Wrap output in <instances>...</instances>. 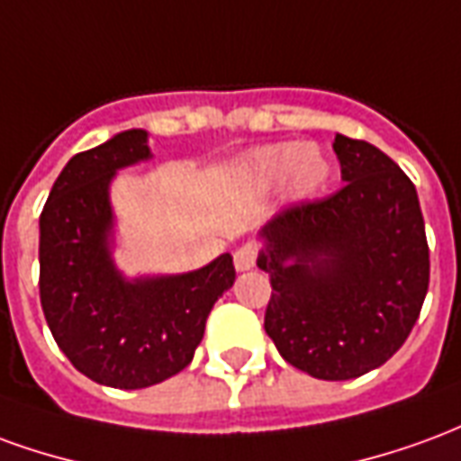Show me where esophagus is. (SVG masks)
I'll return each instance as SVG.
<instances>
[{
    "label": "esophagus",
    "mask_w": 461,
    "mask_h": 461,
    "mask_svg": "<svg viewBox=\"0 0 461 461\" xmlns=\"http://www.w3.org/2000/svg\"><path fill=\"white\" fill-rule=\"evenodd\" d=\"M257 254H259V247L254 241L241 244L240 249L234 251V267H237V271H249L257 264Z\"/></svg>",
    "instance_id": "1"
}]
</instances>
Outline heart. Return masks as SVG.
<instances>
[{"label": "heart", "instance_id": "1", "mask_svg": "<svg viewBox=\"0 0 461 461\" xmlns=\"http://www.w3.org/2000/svg\"><path fill=\"white\" fill-rule=\"evenodd\" d=\"M289 172V190L294 197H309L329 180L330 165L319 148H303L299 142H276L254 152L249 177L257 185H271Z\"/></svg>", "mask_w": 461, "mask_h": 461}]
</instances>
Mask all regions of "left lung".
<instances>
[{"label": "left lung", "mask_w": 461, "mask_h": 461, "mask_svg": "<svg viewBox=\"0 0 461 461\" xmlns=\"http://www.w3.org/2000/svg\"><path fill=\"white\" fill-rule=\"evenodd\" d=\"M346 185L296 202L261 230L271 299L264 329L281 357L319 380H350L395 356L429 286L412 180L366 140L336 135Z\"/></svg>", "instance_id": "1"}]
</instances>
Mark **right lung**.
Wrapping results in <instances>:
<instances>
[{"mask_svg":"<svg viewBox=\"0 0 461 461\" xmlns=\"http://www.w3.org/2000/svg\"><path fill=\"white\" fill-rule=\"evenodd\" d=\"M145 158V131L78 152L39 217V296L51 336L78 373L121 390L158 385L190 366L214 301L237 276L230 254L180 276L125 281L115 271L108 185Z\"/></svg>","mask_w":461,"mask_h":461,"instance_id":"1","label":"right lung"}]
</instances>
